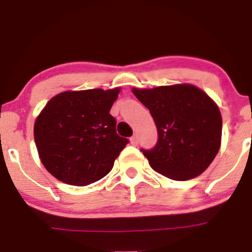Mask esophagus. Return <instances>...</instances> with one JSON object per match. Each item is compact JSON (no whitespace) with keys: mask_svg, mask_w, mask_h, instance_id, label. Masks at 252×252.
I'll list each match as a JSON object with an SVG mask.
<instances>
[{"mask_svg":"<svg viewBox=\"0 0 252 252\" xmlns=\"http://www.w3.org/2000/svg\"><path fill=\"white\" fill-rule=\"evenodd\" d=\"M130 142L134 145V146H136V145L139 144V136H138V134H134V135L131 136V138H130Z\"/></svg>","mask_w":252,"mask_h":252,"instance_id":"esophagus-1","label":"esophagus"}]
</instances>
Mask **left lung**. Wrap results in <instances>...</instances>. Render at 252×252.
Segmentation results:
<instances>
[{
    "label": "left lung",
    "instance_id": "8db88e82",
    "mask_svg": "<svg viewBox=\"0 0 252 252\" xmlns=\"http://www.w3.org/2000/svg\"><path fill=\"white\" fill-rule=\"evenodd\" d=\"M150 110L158 141L144 151L152 168L173 180L204 173L220 149L222 116L217 103L191 84L131 89Z\"/></svg>",
    "mask_w": 252,
    "mask_h": 252
}]
</instances>
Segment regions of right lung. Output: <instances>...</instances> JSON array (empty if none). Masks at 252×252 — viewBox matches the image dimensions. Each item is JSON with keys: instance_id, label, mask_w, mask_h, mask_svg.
Here are the masks:
<instances>
[{"instance_id": "right-lung-1", "label": "right lung", "mask_w": 252, "mask_h": 252, "mask_svg": "<svg viewBox=\"0 0 252 252\" xmlns=\"http://www.w3.org/2000/svg\"><path fill=\"white\" fill-rule=\"evenodd\" d=\"M121 88L63 91L46 103L34 124V139L45 168L75 187L107 175L128 140L116 133L111 107Z\"/></svg>"}]
</instances>
